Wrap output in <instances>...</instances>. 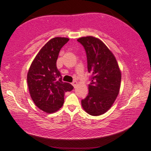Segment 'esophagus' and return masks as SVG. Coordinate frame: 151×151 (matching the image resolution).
<instances>
[{"mask_svg":"<svg viewBox=\"0 0 151 151\" xmlns=\"http://www.w3.org/2000/svg\"><path fill=\"white\" fill-rule=\"evenodd\" d=\"M77 81H74L73 82H72V86H74V87H75V86H77Z\"/></svg>","mask_w":151,"mask_h":151,"instance_id":"obj_1","label":"esophagus"}]
</instances>
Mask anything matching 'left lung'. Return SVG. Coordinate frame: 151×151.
Segmentation results:
<instances>
[{"label":"left lung","instance_id":"left-lung-1","mask_svg":"<svg viewBox=\"0 0 151 151\" xmlns=\"http://www.w3.org/2000/svg\"><path fill=\"white\" fill-rule=\"evenodd\" d=\"M77 41L85 48L88 70L92 74L89 92L81 106L90 115H101L112 107L119 94L121 70L112 52L98 38L89 36Z\"/></svg>","mask_w":151,"mask_h":151}]
</instances>
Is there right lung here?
I'll list each match as a JSON object with an SVG mask.
<instances>
[{
	"mask_svg": "<svg viewBox=\"0 0 151 151\" xmlns=\"http://www.w3.org/2000/svg\"><path fill=\"white\" fill-rule=\"evenodd\" d=\"M68 38L55 37L50 39L40 50L30 65L27 81L31 98L39 109L53 113L63 105L64 94L73 86L62 81L57 67V60L61 47Z\"/></svg>",
	"mask_w": 151,
	"mask_h": 151,
	"instance_id": "obj_1",
	"label": "right lung"
}]
</instances>
